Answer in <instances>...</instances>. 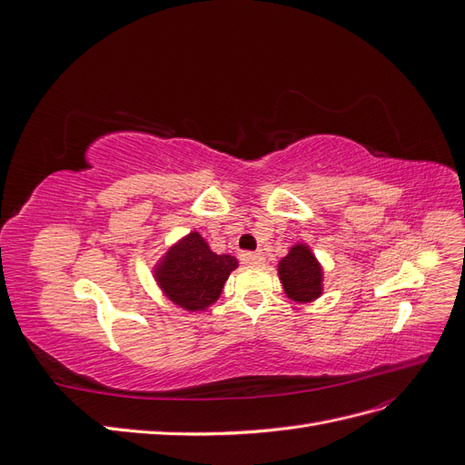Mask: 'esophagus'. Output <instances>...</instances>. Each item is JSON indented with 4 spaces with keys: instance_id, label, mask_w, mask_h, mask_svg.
Masks as SVG:
<instances>
[{
    "instance_id": "esophagus-1",
    "label": "esophagus",
    "mask_w": 465,
    "mask_h": 465,
    "mask_svg": "<svg viewBox=\"0 0 465 465\" xmlns=\"http://www.w3.org/2000/svg\"><path fill=\"white\" fill-rule=\"evenodd\" d=\"M263 260V252H242L241 254V262L246 265H260Z\"/></svg>"
}]
</instances>
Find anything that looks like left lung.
<instances>
[{
    "label": "left lung",
    "instance_id": "obj_1",
    "mask_svg": "<svg viewBox=\"0 0 465 465\" xmlns=\"http://www.w3.org/2000/svg\"><path fill=\"white\" fill-rule=\"evenodd\" d=\"M277 275L292 302L308 304L323 294V267L312 248L304 242L292 244L287 256L279 260Z\"/></svg>",
    "mask_w": 465,
    "mask_h": 465
}]
</instances>
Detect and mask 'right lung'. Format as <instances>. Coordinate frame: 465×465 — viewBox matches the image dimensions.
Here are the masks:
<instances>
[{
  "label": "right lung",
  "instance_id": "right-lung-1",
  "mask_svg": "<svg viewBox=\"0 0 465 465\" xmlns=\"http://www.w3.org/2000/svg\"><path fill=\"white\" fill-rule=\"evenodd\" d=\"M236 267L234 256L217 254L198 231H192L166 248L153 267V277L173 304L186 312H205Z\"/></svg>",
  "mask_w": 465,
  "mask_h": 465
}]
</instances>
